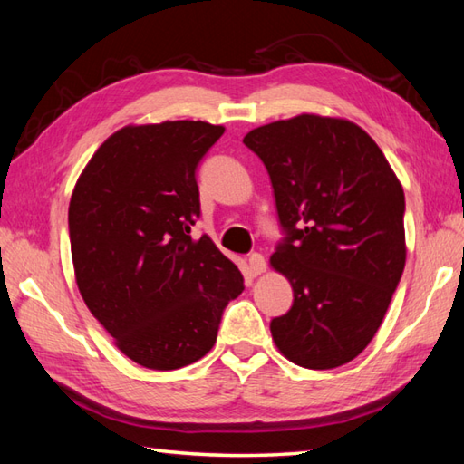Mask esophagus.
<instances>
[{
  "mask_svg": "<svg viewBox=\"0 0 464 464\" xmlns=\"http://www.w3.org/2000/svg\"><path fill=\"white\" fill-rule=\"evenodd\" d=\"M247 263H249V271H251V275H255V277L267 269V263H265V257L261 253H251L247 257Z\"/></svg>",
  "mask_w": 464,
  "mask_h": 464,
  "instance_id": "1",
  "label": "esophagus"
}]
</instances>
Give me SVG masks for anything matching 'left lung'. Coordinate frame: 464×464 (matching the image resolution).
Masks as SVG:
<instances>
[{
  "mask_svg": "<svg viewBox=\"0 0 464 464\" xmlns=\"http://www.w3.org/2000/svg\"><path fill=\"white\" fill-rule=\"evenodd\" d=\"M271 177L285 237L271 265L293 287L271 321L304 369L353 361L381 327L405 269V193L359 125L303 113L245 135Z\"/></svg>",
  "mask_w": 464,
  "mask_h": 464,
  "instance_id": "1",
  "label": "left lung"
}]
</instances>
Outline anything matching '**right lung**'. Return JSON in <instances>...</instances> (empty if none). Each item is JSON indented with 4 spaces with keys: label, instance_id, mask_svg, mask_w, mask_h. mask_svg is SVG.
I'll use <instances>...</instances> for the list:
<instances>
[{
    "label": "right lung",
    "instance_id": "obj_1",
    "mask_svg": "<svg viewBox=\"0 0 464 464\" xmlns=\"http://www.w3.org/2000/svg\"><path fill=\"white\" fill-rule=\"evenodd\" d=\"M225 127L130 125L87 163L69 201V241L82 297L115 344L147 369L205 357L243 275L203 235L197 165Z\"/></svg>",
    "mask_w": 464,
    "mask_h": 464
}]
</instances>
